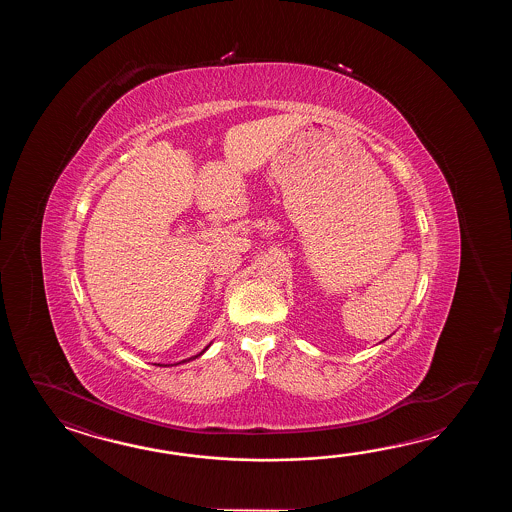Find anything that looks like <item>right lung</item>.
Masks as SVG:
<instances>
[{
  "mask_svg": "<svg viewBox=\"0 0 512 512\" xmlns=\"http://www.w3.org/2000/svg\"><path fill=\"white\" fill-rule=\"evenodd\" d=\"M208 348H210V344H208L207 348L203 349L201 353H197L196 357H190V359L181 360V362H177V364H183V362H190V360H194L197 359V357H201V355H203V353H205V351H207ZM177 364H175V366H177ZM159 366H163V364H159Z\"/></svg>",
  "mask_w": 512,
  "mask_h": 512,
  "instance_id": "add662e5",
  "label": "right lung"
}]
</instances>
